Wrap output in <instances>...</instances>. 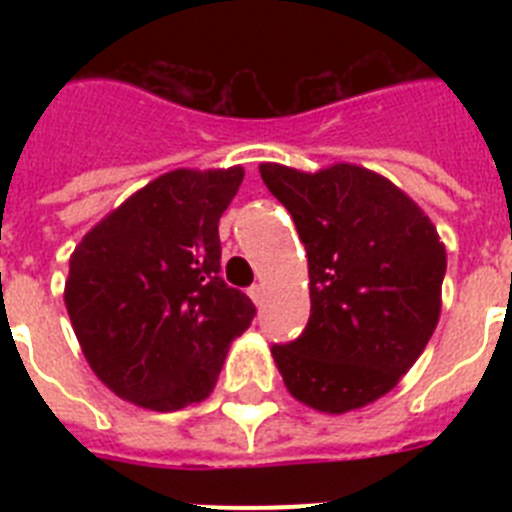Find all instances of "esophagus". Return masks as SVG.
<instances>
[{"instance_id": "esophagus-1", "label": "esophagus", "mask_w": 512, "mask_h": 512, "mask_svg": "<svg viewBox=\"0 0 512 512\" xmlns=\"http://www.w3.org/2000/svg\"><path fill=\"white\" fill-rule=\"evenodd\" d=\"M248 297L253 300V305L259 307L261 300H264V287H261V284H253V287L248 289Z\"/></svg>"}]
</instances>
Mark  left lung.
Masks as SVG:
<instances>
[{
    "instance_id": "8db88e82",
    "label": "left lung",
    "mask_w": 512,
    "mask_h": 512,
    "mask_svg": "<svg viewBox=\"0 0 512 512\" xmlns=\"http://www.w3.org/2000/svg\"><path fill=\"white\" fill-rule=\"evenodd\" d=\"M259 171L295 220L310 274L305 333L271 348L284 387L320 413L364 408L395 390L431 341L446 246L431 217L377 171Z\"/></svg>"
}]
</instances>
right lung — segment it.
<instances>
[{
  "label": "right lung",
  "instance_id": "add662e5",
  "mask_svg": "<svg viewBox=\"0 0 512 512\" xmlns=\"http://www.w3.org/2000/svg\"><path fill=\"white\" fill-rule=\"evenodd\" d=\"M243 166L174 169L130 194L74 248L63 300L92 372L171 413L215 390L256 307L220 277L217 223Z\"/></svg>",
  "mask_w": 512,
  "mask_h": 512
}]
</instances>
